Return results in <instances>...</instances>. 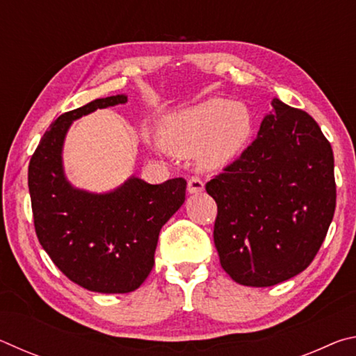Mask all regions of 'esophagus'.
Wrapping results in <instances>:
<instances>
[{
    "label": "esophagus",
    "mask_w": 356,
    "mask_h": 356,
    "mask_svg": "<svg viewBox=\"0 0 356 356\" xmlns=\"http://www.w3.org/2000/svg\"><path fill=\"white\" fill-rule=\"evenodd\" d=\"M186 190H188L190 195H197L204 190V182L200 177H191L188 180V185H186Z\"/></svg>",
    "instance_id": "esophagus-1"
}]
</instances>
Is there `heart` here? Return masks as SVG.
Here are the masks:
<instances>
[{"label": "heart", "mask_w": 356, "mask_h": 356, "mask_svg": "<svg viewBox=\"0 0 356 356\" xmlns=\"http://www.w3.org/2000/svg\"><path fill=\"white\" fill-rule=\"evenodd\" d=\"M252 118L236 102L209 97L163 118L161 144L176 155H191L202 168L218 170L232 163L248 146Z\"/></svg>", "instance_id": "heart-1"}]
</instances>
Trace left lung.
I'll list each match as a JSON object with an SVG mask.
<instances>
[{
  "instance_id": "1",
  "label": "left lung",
  "mask_w": 356,
  "mask_h": 356,
  "mask_svg": "<svg viewBox=\"0 0 356 356\" xmlns=\"http://www.w3.org/2000/svg\"><path fill=\"white\" fill-rule=\"evenodd\" d=\"M257 138L206 190L218 206L213 242L242 286L270 287L316 257L336 207L333 150L308 113L272 100Z\"/></svg>"
}]
</instances>
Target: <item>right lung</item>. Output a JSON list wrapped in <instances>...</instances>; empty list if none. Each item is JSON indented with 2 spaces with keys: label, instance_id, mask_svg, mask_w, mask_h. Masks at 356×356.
I'll list each match as a JSON object with an SVG mask.
<instances>
[{
  "label": "right lung",
  "instance_id": "right-lung-1",
  "mask_svg": "<svg viewBox=\"0 0 356 356\" xmlns=\"http://www.w3.org/2000/svg\"><path fill=\"white\" fill-rule=\"evenodd\" d=\"M127 95L95 99L64 113L42 136L28 168L34 227L42 248L75 284L99 293H127L154 267L160 229L185 201V179L152 185L131 176L94 193L65 177L63 149L74 120L125 104Z\"/></svg>",
  "mask_w": 356,
  "mask_h": 356
}]
</instances>
